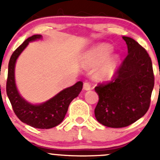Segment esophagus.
<instances>
[{
	"label": "esophagus",
	"instance_id": "obj_1",
	"mask_svg": "<svg viewBox=\"0 0 160 160\" xmlns=\"http://www.w3.org/2000/svg\"><path fill=\"white\" fill-rule=\"evenodd\" d=\"M83 88L86 90H90L91 89V84L90 82H85L84 84H83Z\"/></svg>",
	"mask_w": 160,
	"mask_h": 160
}]
</instances>
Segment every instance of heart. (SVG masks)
Returning <instances> with one entry per match:
<instances>
[{"label":"heart","instance_id":"b5f03b06","mask_svg":"<svg viewBox=\"0 0 160 160\" xmlns=\"http://www.w3.org/2000/svg\"><path fill=\"white\" fill-rule=\"evenodd\" d=\"M113 49L109 45H102L93 50L87 58V65L90 67H95L104 63L110 58ZM116 59L108 61L98 71L96 78L98 79L109 78L114 73L116 68Z\"/></svg>","mask_w":160,"mask_h":160}]
</instances>
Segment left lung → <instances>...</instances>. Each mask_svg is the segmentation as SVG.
Listing matches in <instances>:
<instances>
[{
    "label": "left lung",
    "mask_w": 160,
    "mask_h": 160,
    "mask_svg": "<svg viewBox=\"0 0 160 160\" xmlns=\"http://www.w3.org/2000/svg\"><path fill=\"white\" fill-rule=\"evenodd\" d=\"M128 53L112 80L95 87L99 99L94 109L98 122L108 128H125L148 111L155 84L152 59L136 41L122 37Z\"/></svg>",
    "instance_id": "left-lung-1"
}]
</instances>
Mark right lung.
Masks as SVG:
<instances>
[{"mask_svg": "<svg viewBox=\"0 0 160 160\" xmlns=\"http://www.w3.org/2000/svg\"><path fill=\"white\" fill-rule=\"evenodd\" d=\"M42 38V35H32L27 38L12 53L8 62L6 93L12 110L22 122L39 129L54 128L64 119L70 103L78 97L82 89V82H78L72 87L62 90L51 99L41 105H32L24 100L17 90L14 79V67L18 56L21 54L29 42Z\"/></svg>", "mask_w": 160, "mask_h": 160, "instance_id": "obj_1", "label": "right lung"}]
</instances>
